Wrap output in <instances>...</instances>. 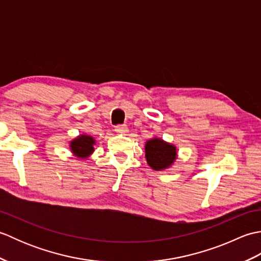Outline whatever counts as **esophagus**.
Masks as SVG:
<instances>
[{
    "label": "esophagus",
    "mask_w": 261,
    "mask_h": 261,
    "mask_svg": "<svg viewBox=\"0 0 261 261\" xmlns=\"http://www.w3.org/2000/svg\"><path fill=\"white\" fill-rule=\"evenodd\" d=\"M115 132H116V134L125 135V134H127V127L125 125H116L115 126Z\"/></svg>",
    "instance_id": "34e87169"
}]
</instances>
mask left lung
Segmentation results:
<instances>
[{"label":"left lung","instance_id":"1","mask_svg":"<svg viewBox=\"0 0 261 261\" xmlns=\"http://www.w3.org/2000/svg\"><path fill=\"white\" fill-rule=\"evenodd\" d=\"M146 160L153 170H164L174 165L177 158V148L160 138L149 139L145 145Z\"/></svg>","mask_w":261,"mask_h":261}]
</instances>
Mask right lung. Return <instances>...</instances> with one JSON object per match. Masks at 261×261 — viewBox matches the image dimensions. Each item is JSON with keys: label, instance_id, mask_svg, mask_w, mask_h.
I'll list each match as a JSON object with an SVG mask.
<instances>
[{"label": "right lung", "instance_id": "add662e5", "mask_svg": "<svg viewBox=\"0 0 261 261\" xmlns=\"http://www.w3.org/2000/svg\"><path fill=\"white\" fill-rule=\"evenodd\" d=\"M94 145H95V139L92 136L83 134L69 142V148L75 157L86 159L94 152Z\"/></svg>", "mask_w": 261, "mask_h": 261}]
</instances>
